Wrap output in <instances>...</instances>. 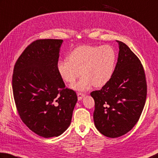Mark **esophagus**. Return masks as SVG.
I'll use <instances>...</instances> for the list:
<instances>
[{
  "label": "esophagus",
  "mask_w": 158,
  "mask_h": 158,
  "mask_svg": "<svg viewBox=\"0 0 158 158\" xmlns=\"http://www.w3.org/2000/svg\"><path fill=\"white\" fill-rule=\"evenodd\" d=\"M77 96H78V99L79 100H81L83 97L85 96V94L84 93H77Z\"/></svg>",
  "instance_id": "34e87169"
}]
</instances>
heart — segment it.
Listing matches in <instances>:
<instances>
[{
    "instance_id": "1",
    "label": "heart",
    "mask_w": 158,
    "mask_h": 158,
    "mask_svg": "<svg viewBox=\"0 0 158 158\" xmlns=\"http://www.w3.org/2000/svg\"><path fill=\"white\" fill-rule=\"evenodd\" d=\"M117 61L114 48L109 45H80L71 52L68 59H61L57 64V70L65 81L73 84V89L85 91L94 85L102 87L113 77Z\"/></svg>"
}]
</instances>
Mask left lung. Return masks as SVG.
Masks as SVG:
<instances>
[{
	"mask_svg": "<svg viewBox=\"0 0 158 158\" xmlns=\"http://www.w3.org/2000/svg\"><path fill=\"white\" fill-rule=\"evenodd\" d=\"M119 44L117 62L110 81L90 95L94 100V125L104 135H124L137 124L147 94L146 76L141 61L127 45Z\"/></svg>",
	"mask_w": 158,
	"mask_h": 158,
	"instance_id": "1",
	"label": "left lung"
}]
</instances>
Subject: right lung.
<instances>
[{
	"instance_id": "1",
	"label": "right lung",
	"mask_w": 158,
	"mask_h": 158,
	"mask_svg": "<svg viewBox=\"0 0 158 158\" xmlns=\"http://www.w3.org/2000/svg\"><path fill=\"white\" fill-rule=\"evenodd\" d=\"M61 39H39L25 48L14 65V99L23 122L31 131L49 138L69 127L77 102L65 88L57 70Z\"/></svg>"
}]
</instances>
